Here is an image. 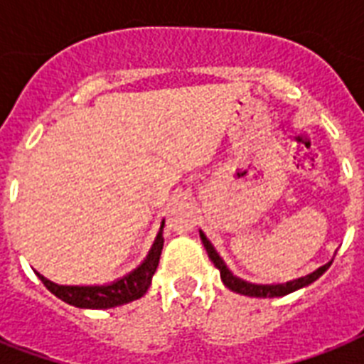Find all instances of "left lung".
<instances>
[{
    "instance_id": "8db88e82",
    "label": "left lung",
    "mask_w": 364,
    "mask_h": 364,
    "mask_svg": "<svg viewBox=\"0 0 364 364\" xmlns=\"http://www.w3.org/2000/svg\"><path fill=\"white\" fill-rule=\"evenodd\" d=\"M200 240L204 243L205 251H208V257L211 259V262L215 264V268L219 270L221 274V279L223 283L227 285L230 291L234 293L243 294V296H253V299H276V296H285L289 293H294V291H299L302 287H308L310 283H314L317 277H321L325 272L328 270V266L333 264V260H328L327 264L319 266L317 270H314L311 274L308 276H302V277H296V279H291V282H285V283H251V282H245L242 277L234 276L230 268L227 266V262L221 259V255L217 253V249L213 247V243L208 240L202 230H200Z\"/></svg>"
}]
</instances>
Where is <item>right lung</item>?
Wrapping results in <instances>:
<instances>
[{"label":"right lung","mask_w":364,"mask_h":364,"mask_svg":"<svg viewBox=\"0 0 364 364\" xmlns=\"http://www.w3.org/2000/svg\"><path fill=\"white\" fill-rule=\"evenodd\" d=\"M162 230H164V221L160 225L159 234L149 249L147 257L141 260V264L136 266L134 270L115 282L104 283V285H60V283L47 279L39 272L36 274L54 296H58L65 304L75 306L81 310H107V308L128 304L132 300L141 299L151 287L154 272L159 266L160 253H162V245H164Z\"/></svg>","instance_id":"add662e5"}]
</instances>
